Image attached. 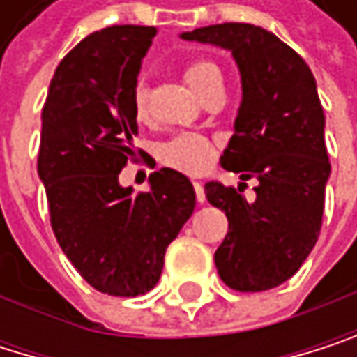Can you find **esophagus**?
<instances>
[{
    "label": "esophagus",
    "instance_id": "34e87169",
    "mask_svg": "<svg viewBox=\"0 0 357 357\" xmlns=\"http://www.w3.org/2000/svg\"><path fill=\"white\" fill-rule=\"evenodd\" d=\"M193 189H195V199H197L199 204H204V202H206V193H204V185H202L199 181H195V183H193Z\"/></svg>",
    "mask_w": 357,
    "mask_h": 357
}]
</instances>
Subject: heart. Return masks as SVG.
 Listing matches in <instances>:
<instances>
[{"label":"heart","mask_w":357,"mask_h":357,"mask_svg":"<svg viewBox=\"0 0 357 357\" xmlns=\"http://www.w3.org/2000/svg\"><path fill=\"white\" fill-rule=\"evenodd\" d=\"M183 77L197 94H202L210 84L220 82V69L210 61L197 59L185 65ZM132 113H135L137 121H145L149 115V94L145 84H137L132 90ZM214 153V143L197 132H178L158 149V158L164 166L185 174H202L208 170Z\"/></svg>","instance_id":"heart-1"}]
</instances>
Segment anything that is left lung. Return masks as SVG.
<instances>
[{
	"instance_id": "1",
	"label": "left lung",
	"mask_w": 357,
	"mask_h": 357,
	"mask_svg": "<svg viewBox=\"0 0 357 357\" xmlns=\"http://www.w3.org/2000/svg\"><path fill=\"white\" fill-rule=\"evenodd\" d=\"M181 37L231 50L242 105L220 166L259 181L255 202L240 187L206 183L208 202L229 220L214 265L234 290L275 288L298 271L322 227L331 162L314 73L280 37L255 24H210Z\"/></svg>"
}]
</instances>
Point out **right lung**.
<instances>
[{"mask_svg":"<svg viewBox=\"0 0 357 357\" xmlns=\"http://www.w3.org/2000/svg\"><path fill=\"white\" fill-rule=\"evenodd\" d=\"M155 33L139 24L94 31L61 61L41 109L37 172L52 231L79 275L111 296L158 284L166 248L195 208L193 185L172 168L153 172L147 193L119 185L121 168L141 153L132 145V90Z\"/></svg>","mask_w":357,"mask_h":357,"instance_id":"obj_1","label":"right lung"}]
</instances>
